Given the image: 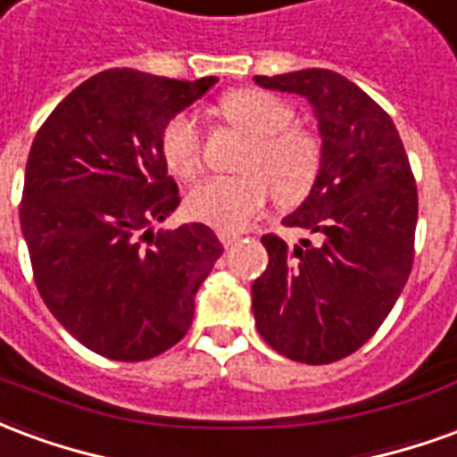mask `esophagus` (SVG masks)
<instances>
[{
    "mask_svg": "<svg viewBox=\"0 0 457 457\" xmlns=\"http://www.w3.org/2000/svg\"><path fill=\"white\" fill-rule=\"evenodd\" d=\"M218 237H220V242L225 245V247H232L235 242H239V237H242V235H239V232H229V229H220Z\"/></svg>",
    "mask_w": 457,
    "mask_h": 457,
    "instance_id": "34e87169",
    "label": "esophagus"
}]
</instances>
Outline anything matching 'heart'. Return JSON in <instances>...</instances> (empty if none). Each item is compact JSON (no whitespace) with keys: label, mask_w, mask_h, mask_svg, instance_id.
I'll return each instance as SVG.
<instances>
[{"label":"heart","mask_w":457,"mask_h":457,"mask_svg":"<svg viewBox=\"0 0 457 457\" xmlns=\"http://www.w3.org/2000/svg\"><path fill=\"white\" fill-rule=\"evenodd\" d=\"M218 114L247 137L237 179H208L190 190L188 210L220 229H242L262 212L269 186L281 205H296L316 188L323 166V144L316 131L296 127L294 107L281 97L254 87L225 95ZM161 151L169 169L183 180L203 169V137L188 114H176L163 127Z\"/></svg>","instance_id":"obj_1"}]
</instances>
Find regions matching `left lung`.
Returning <instances> with one entry per match:
<instances>
[{
  "instance_id": "obj_1",
  "label": "left lung",
  "mask_w": 457,
  "mask_h": 457,
  "mask_svg": "<svg viewBox=\"0 0 457 457\" xmlns=\"http://www.w3.org/2000/svg\"><path fill=\"white\" fill-rule=\"evenodd\" d=\"M254 83L306 97L323 144L316 188L284 218L316 242L262 237L269 267L252 284L257 330L296 362H336L377 333L411 274L416 180L392 117L345 75L306 68Z\"/></svg>"
}]
</instances>
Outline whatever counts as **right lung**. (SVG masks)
Masks as SVG:
<instances>
[{"instance_id": "1", "label": "right lung", "mask_w": 457, "mask_h": 457, "mask_svg": "<svg viewBox=\"0 0 457 457\" xmlns=\"http://www.w3.org/2000/svg\"><path fill=\"white\" fill-rule=\"evenodd\" d=\"M215 83L103 71L31 144L19 218L36 287L55 320L103 357L139 362L179 343L222 254L203 222L151 229L180 203L163 127Z\"/></svg>"}]
</instances>
